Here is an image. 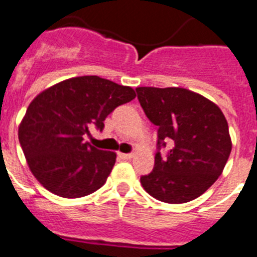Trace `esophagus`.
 <instances>
[{"instance_id":"34e87169","label":"esophagus","mask_w":257,"mask_h":257,"mask_svg":"<svg viewBox=\"0 0 257 257\" xmlns=\"http://www.w3.org/2000/svg\"><path fill=\"white\" fill-rule=\"evenodd\" d=\"M117 156L121 160H131V158H133V154L131 153H117Z\"/></svg>"}]
</instances>
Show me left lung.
I'll return each instance as SVG.
<instances>
[{
    "mask_svg": "<svg viewBox=\"0 0 257 257\" xmlns=\"http://www.w3.org/2000/svg\"><path fill=\"white\" fill-rule=\"evenodd\" d=\"M147 117L157 125L154 168L140 178L152 197L186 203L206 191L222 174L230 157L228 124L220 108L199 93L179 87L136 88ZM170 141L162 158L159 150Z\"/></svg>",
    "mask_w": 257,
    "mask_h": 257,
    "instance_id": "obj_1",
    "label": "left lung"
}]
</instances>
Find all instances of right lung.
Here are the masks:
<instances>
[{
  "mask_svg": "<svg viewBox=\"0 0 257 257\" xmlns=\"http://www.w3.org/2000/svg\"><path fill=\"white\" fill-rule=\"evenodd\" d=\"M135 89L99 76H79L45 89L30 103L18 129L21 148L42 186L63 198H80L103 186L116 153L84 141L89 126L103 131L114 108Z\"/></svg>",
  "mask_w": 257,
  "mask_h": 257,
  "instance_id": "obj_1",
  "label": "right lung"
}]
</instances>
